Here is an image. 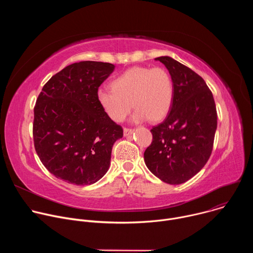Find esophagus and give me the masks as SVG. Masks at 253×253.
Returning a JSON list of instances; mask_svg holds the SVG:
<instances>
[{"label":"esophagus","instance_id":"34e87169","mask_svg":"<svg viewBox=\"0 0 253 253\" xmlns=\"http://www.w3.org/2000/svg\"><path fill=\"white\" fill-rule=\"evenodd\" d=\"M124 132V136H130L134 133V129H129V128H124L123 130Z\"/></svg>","mask_w":253,"mask_h":253}]
</instances>
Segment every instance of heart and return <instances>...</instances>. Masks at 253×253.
<instances>
[{
  "label": "heart",
  "instance_id": "obj_1",
  "mask_svg": "<svg viewBox=\"0 0 253 253\" xmlns=\"http://www.w3.org/2000/svg\"><path fill=\"white\" fill-rule=\"evenodd\" d=\"M97 96L107 115L117 123L126 119L132 107L136 109L133 122H159L171 109L174 88L164 68L136 66L115 77L111 89H99Z\"/></svg>",
  "mask_w": 253,
  "mask_h": 253
}]
</instances>
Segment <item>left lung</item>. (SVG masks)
<instances>
[{"mask_svg": "<svg viewBox=\"0 0 253 253\" xmlns=\"http://www.w3.org/2000/svg\"><path fill=\"white\" fill-rule=\"evenodd\" d=\"M155 60L168 70L174 96L165 120L151 129L153 141L144 152V161L161 181L178 185L197 174L208 161L217 113L211 91L194 71L169 56Z\"/></svg>", "mask_w": 253, "mask_h": 253, "instance_id": "left-lung-1", "label": "left lung"}]
</instances>
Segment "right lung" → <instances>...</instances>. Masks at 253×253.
Wrapping results in <instances>:
<instances>
[{"instance_id":"1","label":"right lung","mask_w":253,"mask_h":253,"mask_svg":"<svg viewBox=\"0 0 253 253\" xmlns=\"http://www.w3.org/2000/svg\"><path fill=\"white\" fill-rule=\"evenodd\" d=\"M114 69L95 61L71 64L45 84L36 102V152L65 182L91 185L110 167L112 147L123 129L107 115L97 94Z\"/></svg>"}]
</instances>
